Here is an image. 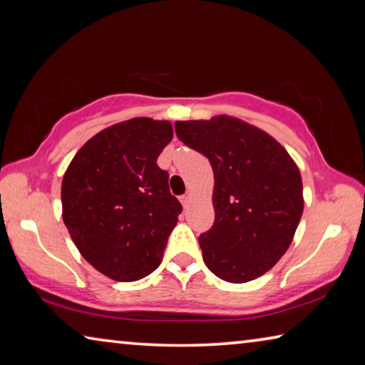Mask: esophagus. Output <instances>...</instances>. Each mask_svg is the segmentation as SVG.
<instances>
[{
  "label": "esophagus",
  "mask_w": 365,
  "mask_h": 365,
  "mask_svg": "<svg viewBox=\"0 0 365 365\" xmlns=\"http://www.w3.org/2000/svg\"><path fill=\"white\" fill-rule=\"evenodd\" d=\"M180 201H182V205H183V207H188V205H190V201H191V193H187V195H183V196L180 197Z\"/></svg>",
  "instance_id": "1"
}]
</instances>
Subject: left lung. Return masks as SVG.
Returning <instances> with one entry per match:
<instances>
[{
	"label": "left lung",
	"instance_id": "1",
	"mask_svg": "<svg viewBox=\"0 0 365 365\" xmlns=\"http://www.w3.org/2000/svg\"><path fill=\"white\" fill-rule=\"evenodd\" d=\"M185 145L214 172V225L200 237L202 259L219 279L246 283L285 255L304 209L298 165L274 137L232 115L177 120Z\"/></svg>",
	"mask_w": 365,
	"mask_h": 365
}]
</instances>
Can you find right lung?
<instances>
[{
  "instance_id": "add662e5",
  "label": "right lung",
  "mask_w": 365,
  "mask_h": 365,
  "mask_svg": "<svg viewBox=\"0 0 365 365\" xmlns=\"http://www.w3.org/2000/svg\"><path fill=\"white\" fill-rule=\"evenodd\" d=\"M174 137L169 120L114 123L80 148L67 168L63 220L80 255L115 282L150 275L163 261L182 205L158 158Z\"/></svg>"
}]
</instances>
